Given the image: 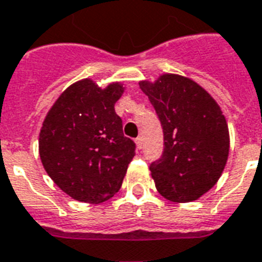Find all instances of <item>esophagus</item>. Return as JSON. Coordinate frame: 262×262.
<instances>
[{"instance_id": "34e87169", "label": "esophagus", "mask_w": 262, "mask_h": 262, "mask_svg": "<svg viewBox=\"0 0 262 262\" xmlns=\"http://www.w3.org/2000/svg\"><path fill=\"white\" fill-rule=\"evenodd\" d=\"M135 143H136V146H138V148H142V147H143V138H142V136H139V138H136L135 139Z\"/></svg>"}]
</instances>
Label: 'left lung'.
<instances>
[{
	"instance_id": "8db88e82",
	"label": "left lung",
	"mask_w": 262,
	"mask_h": 262,
	"mask_svg": "<svg viewBox=\"0 0 262 262\" xmlns=\"http://www.w3.org/2000/svg\"><path fill=\"white\" fill-rule=\"evenodd\" d=\"M140 90L154 105L163 128L165 150L150 166L155 187L166 200L185 204L207 193L229 157L228 123L221 107L189 77L163 73Z\"/></svg>"
}]
</instances>
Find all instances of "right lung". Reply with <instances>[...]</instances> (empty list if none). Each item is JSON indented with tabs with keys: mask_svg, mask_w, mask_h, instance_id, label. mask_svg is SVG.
Segmentation results:
<instances>
[{
	"mask_svg": "<svg viewBox=\"0 0 262 262\" xmlns=\"http://www.w3.org/2000/svg\"><path fill=\"white\" fill-rule=\"evenodd\" d=\"M122 83L100 88L94 80L69 85L45 116L38 152L47 174L66 194L87 204H101L122 186L135 143L123 135L115 103Z\"/></svg>",
	"mask_w": 262,
	"mask_h": 262,
	"instance_id": "add662e5",
	"label": "right lung"
}]
</instances>
